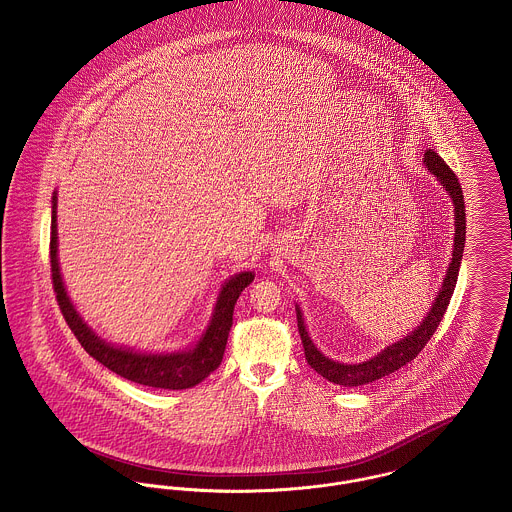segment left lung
<instances>
[{
    "instance_id": "1",
    "label": "left lung",
    "mask_w": 512,
    "mask_h": 512,
    "mask_svg": "<svg viewBox=\"0 0 512 512\" xmlns=\"http://www.w3.org/2000/svg\"><path fill=\"white\" fill-rule=\"evenodd\" d=\"M427 170L441 181V185L449 191L451 195L452 205H454V249H452V261L447 271V278L443 280V286L439 290L437 300L433 301L431 311L427 313V317L421 321L420 327L416 331L410 332L408 336H404L402 340L394 342L392 346H387L381 354H377L371 360L361 361V363H338V361L329 360L327 356H323L313 340L309 338V334L305 331L303 325V317H301L300 307L296 305V315H298V329H300L301 344H303V352H305V360L307 363L319 373L323 375L327 381H331L334 385H342V387H360L373 383L385 375H391L396 369H400L402 365L410 363L414 360L421 350L425 348V344L429 342V338L433 336V332L437 331L449 301L456 286V278L460 271V261H462V251H464V241H466V207H464V195H462V187L458 183V178L454 176L451 168L447 166V162L433 151L425 152L423 158Z\"/></svg>"
}]
</instances>
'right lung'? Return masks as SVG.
I'll list each match as a JSON object with an SVG mask.
<instances>
[{
  "label": "right lung",
  "mask_w": 512,
  "mask_h": 512,
  "mask_svg": "<svg viewBox=\"0 0 512 512\" xmlns=\"http://www.w3.org/2000/svg\"><path fill=\"white\" fill-rule=\"evenodd\" d=\"M56 205L58 197L54 193L52 199V230H50V267H52V284L56 292V300L60 305L61 313L69 325V329L77 336L81 346L91 354L92 358L100 361L110 371L118 373L123 379L156 387V389H191L199 385L205 377L220 365L228 334L232 327L234 305L240 298L241 292L253 282V272H240L232 276L224 286L216 301L212 313L211 325L199 344L193 350L176 352V354H139L133 350H123L110 346L100 336L83 323L79 313L75 311L73 303L67 298L61 280L60 263H58V224H56Z\"/></svg>",
  "instance_id": "obj_1"
}]
</instances>
